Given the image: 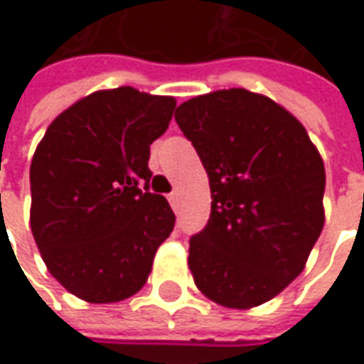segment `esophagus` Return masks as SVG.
Listing matches in <instances>:
<instances>
[{"instance_id":"1","label":"esophagus","mask_w":364,"mask_h":364,"mask_svg":"<svg viewBox=\"0 0 364 364\" xmlns=\"http://www.w3.org/2000/svg\"><path fill=\"white\" fill-rule=\"evenodd\" d=\"M168 202H170V206H172V208L176 210V208H178V194H176V192H172V194L168 196Z\"/></svg>"}]
</instances>
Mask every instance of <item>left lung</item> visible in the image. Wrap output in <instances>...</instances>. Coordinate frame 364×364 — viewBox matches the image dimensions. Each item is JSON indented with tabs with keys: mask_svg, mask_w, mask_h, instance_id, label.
<instances>
[{
	"mask_svg": "<svg viewBox=\"0 0 364 364\" xmlns=\"http://www.w3.org/2000/svg\"><path fill=\"white\" fill-rule=\"evenodd\" d=\"M174 118L210 180V220L188 250L194 282L226 309L260 306L301 274L321 236L323 158L289 109L245 87L192 97Z\"/></svg>",
	"mask_w": 364,
	"mask_h": 364,
	"instance_id": "left-lung-1",
	"label": "left lung"
}]
</instances>
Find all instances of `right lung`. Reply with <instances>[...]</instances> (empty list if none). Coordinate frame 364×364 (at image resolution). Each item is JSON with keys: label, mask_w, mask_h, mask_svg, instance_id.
<instances>
[{"label": "right lung", "mask_w": 364, "mask_h": 364, "mask_svg": "<svg viewBox=\"0 0 364 364\" xmlns=\"http://www.w3.org/2000/svg\"><path fill=\"white\" fill-rule=\"evenodd\" d=\"M174 108L172 96L130 85L97 90L63 109L36 148L31 234L51 277L82 301L136 294L174 230L168 200L148 192L150 144Z\"/></svg>", "instance_id": "right-lung-1"}]
</instances>
